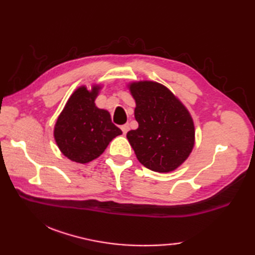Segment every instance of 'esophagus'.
Segmentation results:
<instances>
[{
    "mask_svg": "<svg viewBox=\"0 0 255 255\" xmlns=\"http://www.w3.org/2000/svg\"><path fill=\"white\" fill-rule=\"evenodd\" d=\"M121 128H122V130H123V133L126 134L128 132V130H129V125L128 124H125V125H123Z\"/></svg>",
    "mask_w": 255,
    "mask_h": 255,
    "instance_id": "34e87169",
    "label": "esophagus"
}]
</instances>
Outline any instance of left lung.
<instances>
[{
  "label": "left lung",
  "instance_id": "obj_1",
  "mask_svg": "<svg viewBox=\"0 0 255 255\" xmlns=\"http://www.w3.org/2000/svg\"><path fill=\"white\" fill-rule=\"evenodd\" d=\"M136 101V130L127 139L140 163L148 169L174 171L192 152L195 142L193 119L186 107L160 83L140 81L129 84Z\"/></svg>",
  "mask_w": 255,
  "mask_h": 255
}]
</instances>
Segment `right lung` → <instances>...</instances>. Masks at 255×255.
Segmentation results:
<instances>
[{
  "instance_id": "1",
  "label": "right lung",
  "mask_w": 255,
  "mask_h": 255,
  "mask_svg": "<svg viewBox=\"0 0 255 255\" xmlns=\"http://www.w3.org/2000/svg\"><path fill=\"white\" fill-rule=\"evenodd\" d=\"M100 90V85H93L91 91L86 86L75 90L59 115L53 130L61 152L78 163L84 164L99 158L108 143L123 133L112 123L110 113L95 106Z\"/></svg>"
}]
</instances>
